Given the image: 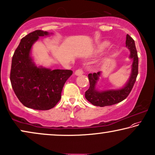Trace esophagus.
Here are the masks:
<instances>
[{
    "label": "esophagus",
    "mask_w": 155,
    "mask_h": 155,
    "mask_svg": "<svg viewBox=\"0 0 155 155\" xmlns=\"http://www.w3.org/2000/svg\"><path fill=\"white\" fill-rule=\"evenodd\" d=\"M84 69H83L82 68H80V69H78L77 70L75 71V74L77 76H81L84 74Z\"/></svg>",
    "instance_id": "esophagus-1"
}]
</instances>
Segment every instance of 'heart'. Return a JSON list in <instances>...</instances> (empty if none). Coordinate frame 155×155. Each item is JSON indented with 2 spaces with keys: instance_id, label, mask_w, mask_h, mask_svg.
<instances>
[{
  "instance_id": "b5f03b06",
  "label": "heart",
  "mask_w": 155,
  "mask_h": 155,
  "mask_svg": "<svg viewBox=\"0 0 155 155\" xmlns=\"http://www.w3.org/2000/svg\"><path fill=\"white\" fill-rule=\"evenodd\" d=\"M109 45H110V43H109L108 42H107V41H105V42H103L101 45H100V50L105 49L107 47L109 46Z\"/></svg>"
}]
</instances>
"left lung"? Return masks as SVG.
Segmentation results:
<instances>
[{
  "label": "left lung",
  "instance_id": "obj_1",
  "mask_svg": "<svg viewBox=\"0 0 155 155\" xmlns=\"http://www.w3.org/2000/svg\"><path fill=\"white\" fill-rule=\"evenodd\" d=\"M126 45L130 50L129 58L133 60L131 74L129 79L126 83V86L121 89L98 91L95 88V84L99 78L100 71L97 73L89 74L88 79L90 82V87L85 93V97L93 105L104 107L119 103L125 100L131 91L138 74V57L135 41L128 34L126 35Z\"/></svg>",
  "mask_w": 155,
  "mask_h": 155
}]
</instances>
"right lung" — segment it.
Segmentation results:
<instances>
[{"label":"right lung","mask_w":155,"mask_h":155,"mask_svg":"<svg viewBox=\"0 0 155 155\" xmlns=\"http://www.w3.org/2000/svg\"><path fill=\"white\" fill-rule=\"evenodd\" d=\"M41 30L32 31L21 39L12 59L10 81L13 91L27 107L48 110L61 98L63 86L73 71L36 67L30 56L32 45L39 36H48Z\"/></svg>","instance_id":"right-lung-1"}]
</instances>
